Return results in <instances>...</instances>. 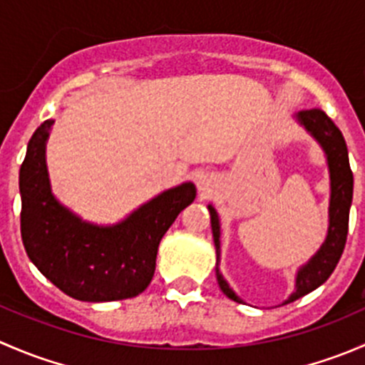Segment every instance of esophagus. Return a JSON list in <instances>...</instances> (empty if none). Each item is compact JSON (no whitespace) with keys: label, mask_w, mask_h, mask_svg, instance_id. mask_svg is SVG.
<instances>
[{"label":"esophagus","mask_w":365,"mask_h":365,"mask_svg":"<svg viewBox=\"0 0 365 365\" xmlns=\"http://www.w3.org/2000/svg\"><path fill=\"white\" fill-rule=\"evenodd\" d=\"M197 189H200L201 194H208L210 190L215 187V182H213L212 176L208 175V173H203V175L197 176Z\"/></svg>","instance_id":"esophagus-1"}]
</instances>
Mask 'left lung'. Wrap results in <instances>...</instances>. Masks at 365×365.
I'll return each mask as SVG.
<instances>
[{
	"instance_id": "8db88e82",
	"label": "left lung",
	"mask_w": 365,
	"mask_h": 365,
	"mask_svg": "<svg viewBox=\"0 0 365 365\" xmlns=\"http://www.w3.org/2000/svg\"><path fill=\"white\" fill-rule=\"evenodd\" d=\"M300 127L305 128L309 135L322 146L323 153L327 157L330 176V200H329V227H327V237L319 249L302 264L295 275V289L293 293L282 302V305L295 302L297 298L314 292L316 288L323 284L334 268L337 267L341 259V254L344 251L346 235H348V219L349 208L353 201V173L349 169L348 148L342 138L341 130L336 127L332 120L319 109H309L300 111L293 116ZM210 222H212L213 242H215L217 263L215 275L220 289L227 298L244 304L240 297L235 293V289L227 284L224 275L220 274V219L213 205H208Z\"/></svg>"
}]
</instances>
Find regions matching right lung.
<instances>
[{
  "mask_svg": "<svg viewBox=\"0 0 365 365\" xmlns=\"http://www.w3.org/2000/svg\"><path fill=\"white\" fill-rule=\"evenodd\" d=\"M54 120L31 135L19 171L21 237L31 263L68 297L113 302L138 297L155 274L159 244L178 213L196 200L183 182L157 194L125 219L95 224L67 208L51 189L46 146Z\"/></svg>",
  "mask_w": 365,
  "mask_h": 365,
  "instance_id": "add662e5",
  "label": "right lung"
}]
</instances>
